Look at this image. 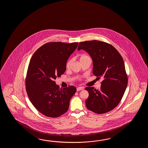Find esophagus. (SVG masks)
<instances>
[{
	"mask_svg": "<svg viewBox=\"0 0 148 148\" xmlns=\"http://www.w3.org/2000/svg\"><path fill=\"white\" fill-rule=\"evenodd\" d=\"M84 89V87H79L77 88V91H80V90H83Z\"/></svg>",
	"mask_w": 148,
	"mask_h": 148,
	"instance_id": "obj_1",
	"label": "esophagus"
}]
</instances>
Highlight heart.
Returning <instances> with one entry per match:
<instances>
[{"instance_id": "b5f03b06", "label": "heart", "mask_w": 148, "mask_h": 148, "mask_svg": "<svg viewBox=\"0 0 148 148\" xmlns=\"http://www.w3.org/2000/svg\"><path fill=\"white\" fill-rule=\"evenodd\" d=\"M88 59H90V57L88 56V55L86 54H82V55L80 56V61L82 62V61H84L85 60H87ZM72 62V60L71 59H69V60H68L67 62H66V68L68 69L70 66V64Z\"/></svg>"}]
</instances>
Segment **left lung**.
I'll return each instance as SVG.
<instances>
[{
	"instance_id": "1",
	"label": "left lung",
	"mask_w": 148,
	"mask_h": 148,
	"mask_svg": "<svg viewBox=\"0 0 148 148\" xmlns=\"http://www.w3.org/2000/svg\"><path fill=\"white\" fill-rule=\"evenodd\" d=\"M87 52L93 60V74L103 77L101 89L85 88L89 92L86 101L89 110L98 114L113 110L120 103L128 82L123 58L111 44L97 40L80 42L78 50Z\"/></svg>"
}]
</instances>
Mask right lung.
Masks as SVG:
<instances>
[{
    "instance_id": "add662e5",
    "label": "right lung",
    "mask_w": 148,
    "mask_h": 148,
    "mask_svg": "<svg viewBox=\"0 0 148 148\" xmlns=\"http://www.w3.org/2000/svg\"><path fill=\"white\" fill-rule=\"evenodd\" d=\"M78 44L47 43L39 47L30 60L25 79L26 90L32 104L46 116L56 118L65 113L76 92L73 86L60 88L54 80L65 72L67 60Z\"/></svg>"
}]
</instances>
